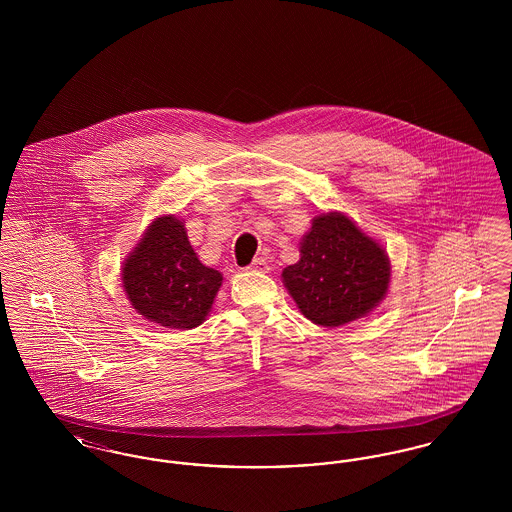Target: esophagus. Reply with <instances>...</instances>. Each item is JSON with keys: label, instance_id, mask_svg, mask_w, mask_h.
I'll use <instances>...</instances> for the list:
<instances>
[{"label": "esophagus", "instance_id": "1", "mask_svg": "<svg viewBox=\"0 0 512 512\" xmlns=\"http://www.w3.org/2000/svg\"><path fill=\"white\" fill-rule=\"evenodd\" d=\"M251 270H257V272H268L270 267H268V261L265 257H257V259H253V263L249 265Z\"/></svg>", "mask_w": 512, "mask_h": 512}]
</instances>
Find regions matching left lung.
<instances>
[{
	"mask_svg": "<svg viewBox=\"0 0 512 512\" xmlns=\"http://www.w3.org/2000/svg\"><path fill=\"white\" fill-rule=\"evenodd\" d=\"M301 259L282 270L299 311L318 326L366 317L388 293L386 249L343 213H322L299 244Z\"/></svg>",
	"mask_w": 512,
	"mask_h": 512,
	"instance_id": "obj_1",
	"label": "left lung"
}]
</instances>
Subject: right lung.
Masks as SVG:
<instances>
[{
    "instance_id": "obj_1",
    "label": "right lung",
    "mask_w": 512,
    "mask_h": 512,
    "mask_svg": "<svg viewBox=\"0 0 512 512\" xmlns=\"http://www.w3.org/2000/svg\"><path fill=\"white\" fill-rule=\"evenodd\" d=\"M220 284L222 274L197 259L184 222L174 215L153 220L122 263V286L132 307L167 328L199 326Z\"/></svg>"
}]
</instances>
